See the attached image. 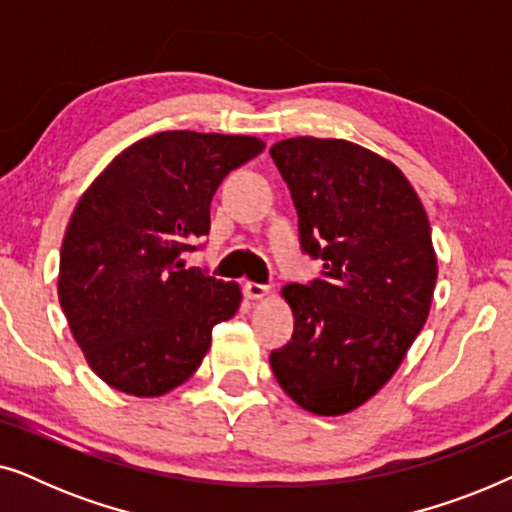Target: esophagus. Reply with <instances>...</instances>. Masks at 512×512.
I'll use <instances>...</instances> for the list:
<instances>
[{
  "label": "esophagus",
  "instance_id": "34e87169",
  "mask_svg": "<svg viewBox=\"0 0 512 512\" xmlns=\"http://www.w3.org/2000/svg\"><path fill=\"white\" fill-rule=\"evenodd\" d=\"M270 293V286L265 284H256V282H247L244 284V296L249 300H263Z\"/></svg>",
  "mask_w": 512,
  "mask_h": 512
}]
</instances>
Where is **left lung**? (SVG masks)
I'll list each match as a JSON object with an SVG mask.
<instances>
[{"label":"left lung","mask_w":512,"mask_h":512,"mask_svg":"<svg viewBox=\"0 0 512 512\" xmlns=\"http://www.w3.org/2000/svg\"><path fill=\"white\" fill-rule=\"evenodd\" d=\"M289 184L303 251L321 279L289 284L293 338L270 354L300 408L352 412L391 380L426 324L438 277L422 200L391 160L347 139L291 137L270 149Z\"/></svg>","instance_id":"8db88e82"}]
</instances>
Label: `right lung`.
Instances as JSON below:
<instances>
[{"instance_id":"1","label":"right lung","mask_w":512,"mask_h":512,"mask_svg":"<svg viewBox=\"0 0 512 512\" xmlns=\"http://www.w3.org/2000/svg\"><path fill=\"white\" fill-rule=\"evenodd\" d=\"M249 135L156 132L118 153L76 202L58 298L93 373L123 394L163 396L200 368L240 284L186 268L209 233L223 177L258 156Z\"/></svg>"}]
</instances>
